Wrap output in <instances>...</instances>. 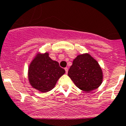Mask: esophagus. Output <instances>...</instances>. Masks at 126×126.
I'll return each mask as SVG.
<instances>
[{
	"label": "esophagus",
	"instance_id": "1",
	"mask_svg": "<svg viewBox=\"0 0 126 126\" xmlns=\"http://www.w3.org/2000/svg\"><path fill=\"white\" fill-rule=\"evenodd\" d=\"M64 70H65L66 74L68 73V68H64Z\"/></svg>",
	"mask_w": 126,
	"mask_h": 126
}]
</instances>
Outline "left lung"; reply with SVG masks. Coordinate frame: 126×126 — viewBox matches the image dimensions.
I'll return each instance as SVG.
<instances>
[{"instance_id": "1", "label": "left lung", "mask_w": 126, "mask_h": 126, "mask_svg": "<svg viewBox=\"0 0 126 126\" xmlns=\"http://www.w3.org/2000/svg\"><path fill=\"white\" fill-rule=\"evenodd\" d=\"M68 74L76 87L87 92L97 88L102 82V69L97 61L88 54L77 56Z\"/></svg>"}]
</instances>
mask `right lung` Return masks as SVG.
Wrapping results in <instances>:
<instances>
[{
    "instance_id": "add662e5",
    "label": "right lung",
    "mask_w": 126,
    "mask_h": 126,
    "mask_svg": "<svg viewBox=\"0 0 126 126\" xmlns=\"http://www.w3.org/2000/svg\"><path fill=\"white\" fill-rule=\"evenodd\" d=\"M65 73L59 63L49 57L48 53L37 54L29 68V82L32 87L43 93L55 87L57 80Z\"/></svg>"
}]
</instances>
